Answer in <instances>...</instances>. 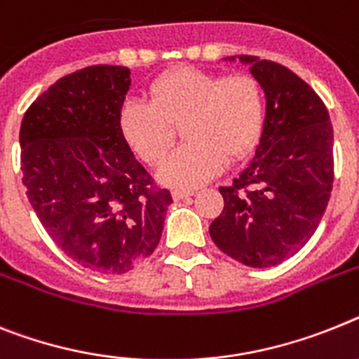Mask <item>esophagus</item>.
Listing matches in <instances>:
<instances>
[{
  "instance_id": "34e87169",
  "label": "esophagus",
  "mask_w": 359,
  "mask_h": 359,
  "mask_svg": "<svg viewBox=\"0 0 359 359\" xmlns=\"http://www.w3.org/2000/svg\"><path fill=\"white\" fill-rule=\"evenodd\" d=\"M171 195H173L175 201H180V198L191 197V195H194V189H173Z\"/></svg>"
}]
</instances>
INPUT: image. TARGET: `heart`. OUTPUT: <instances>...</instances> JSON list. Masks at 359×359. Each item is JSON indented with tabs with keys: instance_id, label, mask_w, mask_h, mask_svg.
Instances as JSON below:
<instances>
[{
	"instance_id": "b5f03b06",
	"label": "heart",
	"mask_w": 359,
	"mask_h": 359,
	"mask_svg": "<svg viewBox=\"0 0 359 359\" xmlns=\"http://www.w3.org/2000/svg\"><path fill=\"white\" fill-rule=\"evenodd\" d=\"M151 102L128 100L120 133L146 164L156 165L179 137L188 142L164 162L158 179L170 186H197L254 151L266 123L263 86L252 74H217L184 67L155 80Z\"/></svg>"
}]
</instances>
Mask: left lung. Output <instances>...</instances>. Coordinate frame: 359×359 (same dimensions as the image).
Here are the masks:
<instances>
[{"mask_svg":"<svg viewBox=\"0 0 359 359\" xmlns=\"http://www.w3.org/2000/svg\"><path fill=\"white\" fill-rule=\"evenodd\" d=\"M230 60H233L231 56ZM266 95L255 156L230 186L210 224L217 248L252 268L296 255L318 230L334 182V131L318 93L281 63L239 54Z\"/></svg>","mask_w":359,"mask_h":359,"instance_id":"obj_1","label":"left lung"}]
</instances>
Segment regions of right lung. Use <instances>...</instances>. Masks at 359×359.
<instances>
[{
    "instance_id": "add662e5",
    "label": "right lung",
    "mask_w": 359,
    "mask_h": 359,
    "mask_svg": "<svg viewBox=\"0 0 359 359\" xmlns=\"http://www.w3.org/2000/svg\"><path fill=\"white\" fill-rule=\"evenodd\" d=\"M129 74L91 65L60 78L20 129L23 186L36 215L63 254L107 276L155 252L173 203L120 133Z\"/></svg>"
}]
</instances>
